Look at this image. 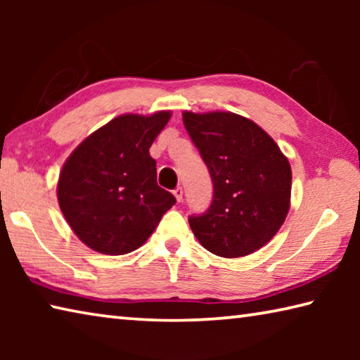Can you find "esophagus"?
Returning a JSON list of instances; mask_svg holds the SVG:
<instances>
[{"label": "esophagus", "mask_w": 360, "mask_h": 360, "mask_svg": "<svg viewBox=\"0 0 360 360\" xmlns=\"http://www.w3.org/2000/svg\"><path fill=\"white\" fill-rule=\"evenodd\" d=\"M173 193H174L176 200H178V202L181 203V202H182V198H184V191H182V187H176L174 191H173Z\"/></svg>", "instance_id": "1"}]
</instances>
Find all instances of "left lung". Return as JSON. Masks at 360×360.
Masks as SVG:
<instances>
[{
    "label": "left lung",
    "instance_id": "obj_1",
    "mask_svg": "<svg viewBox=\"0 0 360 360\" xmlns=\"http://www.w3.org/2000/svg\"><path fill=\"white\" fill-rule=\"evenodd\" d=\"M182 120L214 188L210 208L188 217L193 235L219 257L259 251L289 212V160L266 131L238 114L186 111Z\"/></svg>",
    "mask_w": 360,
    "mask_h": 360
}]
</instances>
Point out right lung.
I'll return each mask as SVG.
<instances>
[{
  "label": "right lung",
  "instance_id": "add662e5",
  "mask_svg": "<svg viewBox=\"0 0 360 360\" xmlns=\"http://www.w3.org/2000/svg\"><path fill=\"white\" fill-rule=\"evenodd\" d=\"M172 112L124 114L72 150L60 172L57 195L66 222L96 252L122 255L143 246L176 203L157 184L149 148Z\"/></svg>",
  "mask_w": 360,
  "mask_h": 360
}]
</instances>
